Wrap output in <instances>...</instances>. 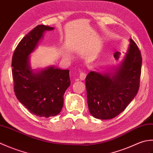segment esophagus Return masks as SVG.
<instances>
[{"instance_id": "34e87169", "label": "esophagus", "mask_w": 153, "mask_h": 153, "mask_svg": "<svg viewBox=\"0 0 153 153\" xmlns=\"http://www.w3.org/2000/svg\"><path fill=\"white\" fill-rule=\"evenodd\" d=\"M87 74L85 72H81L79 74V79L81 80H84L85 79Z\"/></svg>"}]
</instances>
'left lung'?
I'll use <instances>...</instances> for the list:
<instances>
[{
    "instance_id": "1",
    "label": "left lung",
    "mask_w": 153,
    "mask_h": 153,
    "mask_svg": "<svg viewBox=\"0 0 153 153\" xmlns=\"http://www.w3.org/2000/svg\"><path fill=\"white\" fill-rule=\"evenodd\" d=\"M124 59L114 71H91L85 78L87 105L93 117L114 118L125 110L137 95L140 84L142 58L137 45L129 39Z\"/></svg>"
}]
</instances>
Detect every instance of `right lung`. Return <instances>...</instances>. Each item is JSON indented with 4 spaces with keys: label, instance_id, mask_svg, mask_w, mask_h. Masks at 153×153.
Masks as SVG:
<instances>
[{
    "label": "right lung",
    "instance_id": "add662e5",
    "mask_svg": "<svg viewBox=\"0 0 153 153\" xmlns=\"http://www.w3.org/2000/svg\"><path fill=\"white\" fill-rule=\"evenodd\" d=\"M54 27L39 25L16 47L12 56L14 89L18 100L33 114L48 118L58 114L64 105V95L70 85L68 70L53 66L41 71L31 68L30 54L37 47L45 31Z\"/></svg>",
    "mask_w": 153,
    "mask_h": 153
}]
</instances>
